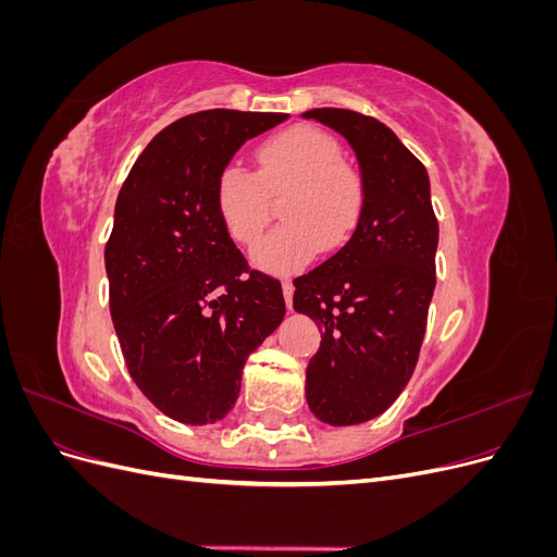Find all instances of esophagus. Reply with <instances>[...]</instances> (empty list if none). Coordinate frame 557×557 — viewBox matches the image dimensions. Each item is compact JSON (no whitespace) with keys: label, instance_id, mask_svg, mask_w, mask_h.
I'll use <instances>...</instances> for the list:
<instances>
[{"label":"esophagus","instance_id":"34e87169","mask_svg":"<svg viewBox=\"0 0 557 557\" xmlns=\"http://www.w3.org/2000/svg\"><path fill=\"white\" fill-rule=\"evenodd\" d=\"M283 297H285V305H288V309L293 307V293H295V285L290 278H283Z\"/></svg>","mask_w":557,"mask_h":557}]
</instances>
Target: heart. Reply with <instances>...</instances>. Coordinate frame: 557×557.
Listing matches in <instances>:
<instances>
[{
  "label": "heart",
  "instance_id": "obj_1",
  "mask_svg": "<svg viewBox=\"0 0 557 557\" xmlns=\"http://www.w3.org/2000/svg\"><path fill=\"white\" fill-rule=\"evenodd\" d=\"M283 197L285 223L252 248V264L267 272H295L320 248H339L356 230L362 211V178L342 160L332 134L295 125L258 148V172L230 162L215 181V211L232 242L250 246L272 218V201Z\"/></svg>",
  "mask_w": 557,
  "mask_h": 557
}]
</instances>
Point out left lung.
Here are the masks:
<instances>
[{
	"label": "left lung",
	"instance_id": "left-lung-1",
	"mask_svg": "<svg viewBox=\"0 0 557 557\" xmlns=\"http://www.w3.org/2000/svg\"><path fill=\"white\" fill-rule=\"evenodd\" d=\"M356 150L362 211L330 260L295 278L293 307L323 330L307 367V401L327 425L383 413L409 383L436 283L440 223L423 162L372 115L311 109Z\"/></svg>",
	"mask_w": 557,
	"mask_h": 557
}]
</instances>
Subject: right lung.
<instances>
[{"label": "right lung", "mask_w": 557, "mask_h": 557, "mask_svg": "<svg viewBox=\"0 0 557 557\" xmlns=\"http://www.w3.org/2000/svg\"><path fill=\"white\" fill-rule=\"evenodd\" d=\"M288 113L211 109L156 134L115 199L109 307L132 381L178 423L225 418L246 358L285 315L281 283L250 269L215 211V181Z\"/></svg>", "instance_id": "right-lung-1"}]
</instances>
